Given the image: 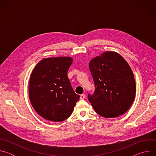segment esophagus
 Returning <instances> with one entry per match:
<instances>
[{
    "label": "esophagus",
    "instance_id": "1",
    "mask_svg": "<svg viewBox=\"0 0 156 156\" xmlns=\"http://www.w3.org/2000/svg\"><path fill=\"white\" fill-rule=\"evenodd\" d=\"M85 98V95L84 94H82L80 95V99H84Z\"/></svg>",
    "mask_w": 156,
    "mask_h": 156
}]
</instances>
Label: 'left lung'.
<instances>
[{"instance_id": "8db88e82", "label": "left lung", "mask_w": 156, "mask_h": 156, "mask_svg": "<svg viewBox=\"0 0 156 156\" xmlns=\"http://www.w3.org/2000/svg\"><path fill=\"white\" fill-rule=\"evenodd\" d=\"M95 91L88 100L95 112L105 118H115L129 108L136 95L134 75L117 52L107 51L89 63Z\"/></svg>"}]
</instances>
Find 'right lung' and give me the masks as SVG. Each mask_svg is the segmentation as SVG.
Here are the masks:
<instances>
[{
  "label": "right lung",
  "mask_w": 156,
  "mask_h": 156,
  "mask_svg": "<svg viewBox=\"0 0 156 156\" xmlns=\"http://www.w3.org/2000/svg\"><path fill=\"white\" fill-rule=\"evenodd\" d=\"M73 59L70 57L41 60L33 69L29 83V98L36 112L52 122L69 117L80 99L67 76Z\"/></svg>",
  "instance_id": "right-lung-1"
}]
</instances>
